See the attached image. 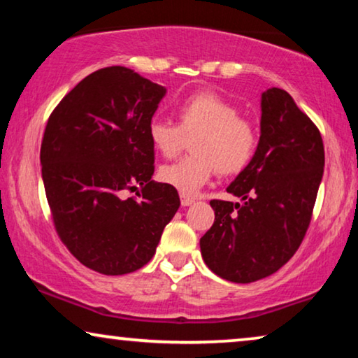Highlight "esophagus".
I'll return each mask as SVG.
<instances>
[{
    "instance_id": "34e87169",
    "label": "esophagus",
    "mask_w": 358,
    "mask_h": 358,
    "mask_svg": "<svg viewBox=\"0 0 358 358\" xmlns=\"http://www.w3.org/2000/svg\"><path fill=\"white\" fill-rule=\"evenodd\" d=\"M179 197H180V203H182V207H189V205L194 203V199L190 197V195H187V194L180 192Z\"/></svg>"
}]
</instances>
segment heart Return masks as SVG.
Listing matches in <instances>:
<instances>
[{
	"label": "heart",
	"mask_w": 358,
	"mask_h": 358,
	"mask_svg": "<svg viewBox=\"0 0 358 358\" xmlns=\"http://www.w3.org/2000/svg\"><path fill=\"white\" fill-rule=\"evenodd\" d=\"M179 125L169 120L153 119L148 136L153 148L164 158H173L182 150L185 135L194 155L159 169V179L182 194H195L217 173L238 174L251 163L257 150L259 131L248 117L217 92L202 91L180 102Z\"/></svg>",
	"instance_id": "1"
}]
</instances>
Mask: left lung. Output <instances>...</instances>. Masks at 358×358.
<instances>
[{"mask_svg": "<svg viewBox=\"0 0 358 358\" xmlns=\"http://www.w3.org/2000/svg\"><path fill=\"white\" fill-rule=\"evenodd\" d=\"M256 155L231 185L243 203L212 200V228L200 238L210 271L234 283H251L290 261L305 238L324 173L317 127L287 91L262 92Z\"/></svg>", "mask_w": 358, "mask_h": 358, "instance_id": "obj_1", "label": "left lung"}]
</instances>
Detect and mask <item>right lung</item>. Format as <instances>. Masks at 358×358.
Wrapping results in <instances>:
<instances>
[{"label": "right lung", "instance_id": "add662e5", "mask_svg": "<svg viewBox=\"0 0 358 358\" xmlns=\"http://www.w3.org/2000/svg\"><path fill=\"white\" fill-rule=\"evenodd\" d=\"M164 94L130 68H101L58 102L43 131L53 227L83 266L104 275L148 264L180 205L178 190L151 180L148 125Z\"/></svg>", "mask_w": 358, "mask_h": 358}]
</instances>
